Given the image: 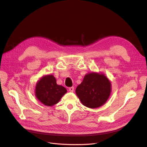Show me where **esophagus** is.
<instances>
[{
  "mask_svg": "<svg viewBox=\"0 0 147 147\" xmlns=\"http://www.w3.org/2000/svg\"><path fill=\"white\" fill-rule=\"evenodd\" d=\"M74 89V88L73 87H70V88H69V90L70 92H73Z\"/></svg>",
  "mask_w": 147,
  "mask_h": 147,
  "instance_id": "esophagus-1",
  "label": "esophagus"
}]
</instances>
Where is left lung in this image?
<instances>
[{
	"label": "left lung",
	"instance_id": "1",
	"mask_svg": "<svg viewBox=\"0 0 147 147\" xmlns=\"http://www.w3.org/2000/svg\"><path fill=\"white\" fill-rule=\"evenodd\" d=\"M111 83L103 73L91 72L86 74L76 90V93L83 105L94 109L105 103L111 93Z\"/></svg>",
	"mask_w": 147,
	"mask_h": 147
}]
</instances>
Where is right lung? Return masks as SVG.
Instances as JSON below:
<instances>
[{
    "instance_id": "obj_1",
    "label": "right lung",
    "mask_w": 147,
    "mask_h": 147,
    "mask_svg": "<svg viewBox=\"0 0 147 147\" xmlns=\"http://www.w3.org/2000/svg\"><path fill=\"white\" fill-rule=\"evenodd\" d=\"M67 90L57 84L55 77L52 75L42 77L36 82L35 95L37 99L47 107H52L57 103Z\"/></svg>"
}]
</instances>
